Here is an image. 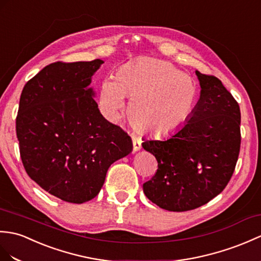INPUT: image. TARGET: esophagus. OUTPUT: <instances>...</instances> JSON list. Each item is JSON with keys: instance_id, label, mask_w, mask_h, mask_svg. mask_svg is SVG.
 Returning <instances> with one entry per match:
<instances>
[{"instance_id": "1", "label": "esophagus", "mask_w": 261, "mask_h": 261, "mask_svg": "<svg viewBox=\"0 0 261 261\" xmlns=\"http://www.w3.org/2000/svg\"><path fill=\"white\" fill-rule=\"evenodd\" d=\"M132 144H133V152H138L141 150V142L138 140L137 138H132Z\"/></svg>"}]
</instances>
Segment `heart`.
Instances as JSON below:
<instances>
[{
	"label": "heart",
	"instance_id": "b5f03b06",
	"mask_svg": "<svg viewBox=\"0 0 261 261\" xmlns=\"http://www.w3.org/2000/svg\"><path fill=\"white\" fill-rule=\"evenodd\" d=\"M130 99L128 114L139 131L163 137L177 132L189 118L197 99L191 77L167 61L139 59L123 65L114 80L103 81L100 103L107 118L118 122Z\"/></svg>",
	"mask_w": 261,
	"mask_h": 261
}]
</instances>
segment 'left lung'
Returning a JSON list of instances; mask_svg holds the SVG:
<instances>
[{
	"mask_svg": "<svg viewBox=\"0 0 261 261\" xmlns=\"http://www.w3.org/2000/svg\"><path fill=\"white\" fill-rule=\"evenodd\" d=\"M200 98L184 125L142 148L158 161L154 177L143 184L149 200L169 211H188L225 189L240 150V109L219 79L196 71Z\"/></svg>",
	"mask_w": 261,
	"mask_h": 261,
	"instance_id": "obj_1",
	"label": "left lung"
}]
</instances>
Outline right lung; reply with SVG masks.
<instances>
[{
	"label": "right lung",
	"mask_w": 261,
	"mask_h": 261,
	"mask_svg": "<svg viewBox=\"0 0 261 261\" xmlns=\"http://www.w3.org/2000/svg\"><path fill=\"white\" fill-rule=\"evenodd\" d=\"M105 63L46 65L23 88L16 136L25 171L50 195L71 203L93 199L108 169L132 151L131 138L99 111L91 81Z\"/></svg>",
	"instance_id": "add662e5"
}]
</instances>
